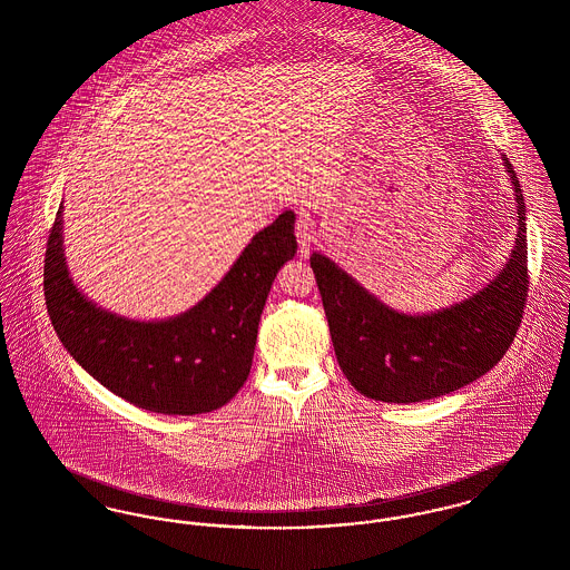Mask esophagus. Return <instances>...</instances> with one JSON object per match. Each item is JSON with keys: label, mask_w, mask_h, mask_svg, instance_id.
<instances>
[{"label": "esophagus", "mask_w": 570, "mask_h": 570, "mask_svg": "<svg viewBox=\"0 0 570 570\" xmlns=\"http://www.w3.org/2000/svg\"><path fill=\"white\" fill-rule=\"evenodd\" d=\"M298 242V256L307 258L309 256V245L316 242V233H314V219L309 214L301 212L297 216V226H295Z\"/></svg>", "instance_id": "34e87169"}]
</instances>
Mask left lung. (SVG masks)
<instances>
[{"label": "left lung", "mask_w": 570, "mask_h": 570, "mask_svg": "<svg viewBox=\"0 0 570 570\" xmlns=\"http://www.w3.org/2000/svg\"><path fill=\"white\" fill-rule=\"evenodd\" d=\"M502 160L515 190V245L472 297L430 314H404L325 254H312L337 363L361 395L386 404L434 400L481 379L509 351L528 297V242L521 186L509 158Z\"/></svg>", "instance_id": "8db88e82"}]
</instances>
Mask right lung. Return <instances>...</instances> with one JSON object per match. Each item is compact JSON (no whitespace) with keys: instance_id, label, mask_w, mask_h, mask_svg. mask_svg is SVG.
<instances>
[{"instance_id":"right-lung-1","label":"right lung","mask_w":570,"mask_h":570,"mask_svg":"<svg viewBox=\"0 0 570 570\" xmlns=\"http://www.w3.org/2000/svg\"><path fill=\"white\" fill-rule=\"evenodd\" d=\"M57 212L45 256V297L55 333L82 370L121 400L158 414H200L228 404L249 376L273 279L297 254L295 214L256 233L214 291L188 312L132 321L77 288Z\"/></svg>"}]
</instances>
